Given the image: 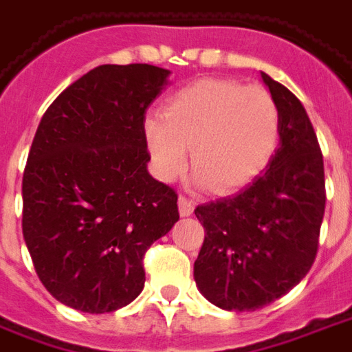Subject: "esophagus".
Instances as JSON below:
<instances>
[{"mask_svg":"<svg viewBox=\"0 0 352 352\" xmlns=\"http://www.w3.org/2000/svg\"><path fill=\"white\" fill-rule=\"evenodd\" d=\"M179 212L181 216H190L194 212V203L190 201L188 197H179Z\"/></svg>","mask_w":352,"mask_h":352,"instance_id":"esophagus-1","label":"esophagus"}]
</instances>
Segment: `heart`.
I'll return each instance as SVG.
<instances>
[{
  "label": "heart",
  "instance_id": "heart-1",
  "mask_svg": "<svg viewBox=\"0 0 352 352\" xmlns=\"http://www.w3.org/2000/svg\"><path fill=\"white\" fill-rule=\"evenodd\" d=\"M280 108L259 85L199 80L169 96L162 117L143 121L156 177L173 183L188 166L196 183L218 194L250 184L267 169L280 143Z\"/></svg>",
  "mask_w": 352,
  "mask_h": 352
}]
</instances>
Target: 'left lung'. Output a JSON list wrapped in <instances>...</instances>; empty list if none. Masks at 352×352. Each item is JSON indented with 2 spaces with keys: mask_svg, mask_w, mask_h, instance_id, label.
Wrapping results in <instances>:
<instances>
[{
  "mask_svg": "<svg viewBox=\"0 0 352 352\" xmlns=\"http://www.w3.org/2000/svg\"><path fill=\"white\" fill-rule=\"evenodd\" d=\"M280 108V147L239 194L199 205L205 228L196 285L228 311H256L295 287L314 265L324 216V168L302 102L261 72Z\"/></svg>",
  "mask_w": 352,
  "mask_h": 352,
  "instance_id": "obj_1",
  "label": "left lung"
}]
</instances>
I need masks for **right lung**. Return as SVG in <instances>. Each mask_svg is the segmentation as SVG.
<instances>
[{
  "label": "right lung",
  "instance_id": "right-lung-1",
  "mask_svg": "<svg viewBox=\"0 0 352 352\" xmlns=\"http://www.w3.org/2000/svg\"><path fill=\"white\" fill-rule=\"evenodd\" d=\"M168 69L100 65L50 104L22 181V231L52 296L85 314L123 308L143 291V256L179 220L175 190L158 183L145 111Z\"/></svg>",
  "mask_w": 352,
  "mask_h": 352
}]
</instances>
